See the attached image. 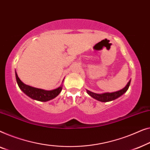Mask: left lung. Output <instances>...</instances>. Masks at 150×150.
Listing matches in <instances>:
<instances>
[{"mask_svg":"<svg viewBox=\"0 0 150 150\" xmlns=\"http://www.w3.org/2000/svg\"><path fill=\"white\" fill-rule=\"evenodd\" d=\"M130 83V80L128 81L125 87H124L123 89L119 90V91L111 92V93H109V92H107V93H103V94H96L94 93V92H92L89 91V90H87V93L89 94L90 96H91L92 98L96 99L99 101H101V102H109V101L113 100L117 98L118 97L122 96V94L125 93V92L127 91V90L129 88Z\"/></svg>","mask_w":150,"mask_h":150,"instance_id":"8db88e82","label":"left lung"}]
</instances>
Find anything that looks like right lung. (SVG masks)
<instances>
[{"mask_svg": "<svg viewBox=\"0 0 150 150\" xmlns=\"http://www.w3.org/2000/svg\"><path fill=\"white\" fill-rule=\"evenodd\" d=\"M16 77L17 83L18 84V86L20 87L21 90L24 92L26 95H28L31 98L35 99V100H37L39 101H45L52 100V99L54 98L60 93L61 90H62V86L59 87L56 89L52 90H44L42 89H39V88H36L34 87H31L30 86L26 85L18 77V74L16 72Z\"/></svg>", "mask_w": 150, "mask_h": 150, "instance_id": "right-lung-1", "label": "right lung"}]
</instances>
